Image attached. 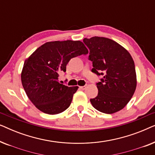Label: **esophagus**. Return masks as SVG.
Returning <instances> with one entry per match:
<instances>
[{
	"label": "esophagus",
	"mask_w": 155,
	"mask_h": 155,
	"mask_svg": "<svg viewBox=\"0 0 155 155\" xmlns=\"http://www.w3.org/2000/svg\"><path fill=\"white\" fill-rule=\"evenodd\" d=\"M86 87H87V85H84V86H81V87H80V88L81 89V90H85L86 89Z\"/></svg>",
	"instance_id": "1"
}]
</instances>
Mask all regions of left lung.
<instances>
[{
  "instance_id": "obj_1",
  "label": "left lung",
  "mask_w": 155,
  "mask_h": 155,
  "mask_svg": "<svg viewBox=\"0 0 155 155\" xmlns=\"http://www.w3.org/2000/svg\"><path fill=\"white\" fill-rule=\"evenodd\" d=\"M84 44L92 62V72L101 76L97 82L98 94L90 101L94 109L111 114L126 107L136 88L134 61L128 51L105 37L84 38Z\"/></svg>"
}]
</instances>
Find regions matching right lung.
Instances as JSON below:
<instances>
[{
  "label": "right lung",
  "instance_id": "obj_1",
  "mask_svg": "<svg viewBox=\"0 0 155 155\" xmlns=\"http://www.w3.org/2000/svg\"><path fill=\"white\" fill-rule=\"evenodd\" d=\"M87 53L80 41H50L38 48L25 61L22 84L28 98L38 109L54 115L70 107L78 87L61 84L59 74L66 71L71 58Z\"/></svg>",
  "mask_w": 155,
  "mask_h": 155
}]
</instances>
